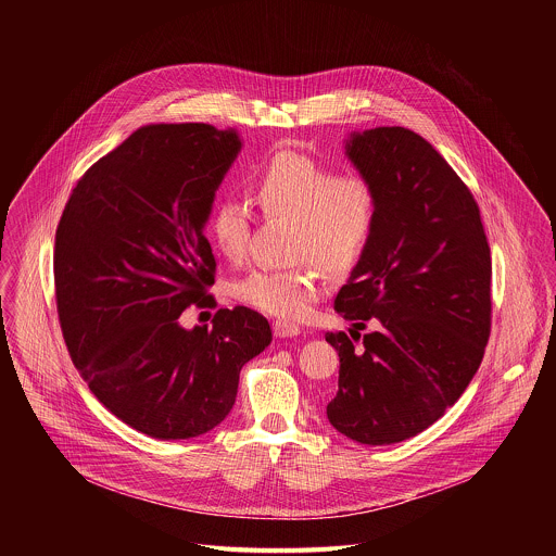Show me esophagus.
I'll use <instances>...</instances> for the list:
<instances>
[{
  "label": "esophagus",
  "mask_w": 556,
  "mask_h": 556,
  "mask_svg": "<svg viewBox=\"0 0 556 556\" xmlns=\"http://www.w3.org/2000/svg\"><path fill=\"white\" fill-rule=\"evenodd\" d=\"M300 327L295 325V323H291V320H274V336L276 338H295V336H300Z\"/></svg>",
  "instance_id": "34e87169"
}]
</instances>
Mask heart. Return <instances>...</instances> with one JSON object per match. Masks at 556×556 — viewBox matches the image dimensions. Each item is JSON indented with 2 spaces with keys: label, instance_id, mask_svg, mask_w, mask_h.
<instances>
[{
  "label": "heart",
  "instance_id": "obj_1",
  "mask_svg": "<svg viewBox=\"0 0 556 556\" xmlns=\"http://www.w3.org/2000/svg\"><path fill=\"white\" fill-rule=\"evenodd\" d=\"M252 199L265 218L293 220V256L315 258L327 267L353 263L377 225L379 197L375 184L357 173H336L323 160L302 152H278L261 162L250 179ZM252 229L248 201L225 197L214 205L210 233L218 250L239 263ZM327 287L317 263L289 269H254L236 287L241 302L274 315L308 317Z\"/></svg>",
  "mask_w": 556,
  "mask_h": 556
}]
</instances>
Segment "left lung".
<instances>
[{
  "label": "left lung",
  "instance_id": "8db88e82",
  "mask_svg": "<svg viewBox=\"0 0 556 556\" xmlns=\"http://www.w3.org/2000/svg\"><path fill=\"white\" fill-rule=\"evenodd\" d=\"M346 156L377 190L379 212L333 311L353 327L327 331L338 351L329 424L364 445H390L432 426L465 394L490 336V245L471 190L419 135L400 126L353 132Z\"/></svg>",
  "mask_w": 556,
  "mask_h": 556
}]
</instances>
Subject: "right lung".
Returning <instances> with one entry per match:
<instances>
[{
    "instance_id": "add662e5",
    "label": "right lung",
    "mask_w": 556,
    "mask_h": 556,
    "mask_svg": "<svg viewBox=\"0 0 556 556\" xmlns=\"http://www.w3.org/2000/svg\"><path fill=\"white\" fill-rule=\"evenodd\" d=\"M241 150L236 130L150 124L91 164L55 233V300L68 353L98 397L162 441L216 428L239 370L271 342L267 318L220 308L207 325L181 313L216 306V258L203 229Z\"/></svg>"
}]
</instances>
